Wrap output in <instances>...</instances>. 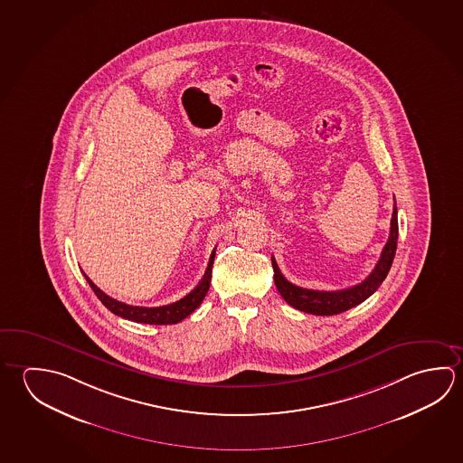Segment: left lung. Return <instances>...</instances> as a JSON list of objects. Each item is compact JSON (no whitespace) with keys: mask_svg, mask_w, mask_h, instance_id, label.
Returning a JSON list of instances; mask_svg holds the SVG:
<instances>
[{"mask_svg":"<svg viewBox=\"0 0 463 463\" xmlns=\"http://www.w3.org/2000/svg\"><path fill=\"white\" fill-rule=\"evenodd\" d=\"M398 218L397 203L393 204L392 221H390L389 241L382 250L381 259L373 269V273L365 278L364 281L351 286L341 291H316L306 289L296 284L289 283L279 271L276 260L271 257V265L275 271V284L283 299L298 310L314 314V316H336L351 307H356L357 304L364 302L369 296H373L381 286L382 281L389 275L390 267L393 263V257L397 251Z\"/></svg>","mask_w":463,"mask_h":463,"instance_id":"8db88e82","label":"left lung"}]
</instances>
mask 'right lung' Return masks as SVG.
<instances>
[{
	"label": "right lung",
	"mask_w": 463,
	"mask_h": 463,
	"mask_svg": "<svg viewBox=\"0 0 463 463\" xmlns=\"http://www.w3.org/2000/svg\"><path fill=\"white\" fill-rule=\"evenodd\" d=\"M214 255H216V250H213L212 257H210V263H208V268H206V271H204L203 279L198 283V286H196L194 291L187 294L185 298L177 300V302H172V304L161 306V307H139V306L125 304V302H120V300L107 296L106 292L100 291L98 286L92 283L90 278L86 276V273H84V278H86V281L90 283L92 291L96 292V296L100 299V302H102L112 314H115V316L122 317V318H127V320H131V322H138V324H179L180 320L187 318V317L202 304V300L204 299L206 292L210 289Z\"/></svg>",
	"instance_id": "right-lung-1"
}]
</instances>
